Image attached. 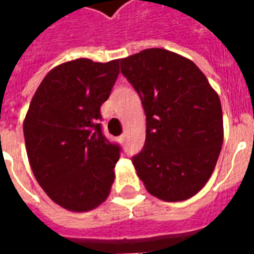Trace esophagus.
Returning a JSON list of instances; mask_svg holds the SVG:
<instances>
[{"instance_id":"1","label":"esophagus","mask_w":254,"mask_h":254,"mask_svg":"<svg viewBox=\"0 0 254 254\" xmlns=\"http://www.w3.org/2000/svg\"><path fill=\"white\" fill-rule=\"evenodd\" d=\"M125 138H127V134L124 133V134H121V136H120V141H125Z\"/></svg>"}]
</instances>
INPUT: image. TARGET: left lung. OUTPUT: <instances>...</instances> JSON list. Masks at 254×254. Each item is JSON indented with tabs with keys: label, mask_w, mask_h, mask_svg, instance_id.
<instances>
[{
	"label": "left lung",
	"mask_w": 254,
	"mask_h": 254,
	"mask_svg": "<svg viewBox=\"0 0 254 254\" xmlns=\"http://www.w3.org/2000/svg\"><path fill=\"white\" fill-rule=\"evenodd\" d=\"M147 117L145 144L132 162L145 189L163 201H184L204 188L223 143L220 99L190 60L147 49L121 60Z\"/></svg>",
	"instance_id": "left-lung-1"
}]
</instances>
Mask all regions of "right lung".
I'll list each match as a JSON object with an SVG mask.
<instances>
[{"mask_svg": "<svg viewBox=\"0 0 254 254\" xmlns=\"http://www.w3.org/2000/svg\"><path fill=\"white\" fill-rule=\"evenodd\" d=\"M120 60L77 58L42 80L25 116L24 140L36 181L53 201L87 212L105 201L120 145L102 133L100 106L120 74Z\"/></svg>", "mask_w": 254, "mask_h": 254, "instance_id": "1", "label": "right lung"}]
</instances>
